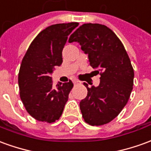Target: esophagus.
Here are the masks:
<instances>
[{
	"instance_id": "34e87169",
	"label": "esophagus",
	"mask_w": 151,
	"mask_h": 151,
	"mask_svg": "<svg viewBox=\"0 0 151 151\" xmlns=\"http://www.w3.org/2000/svg\"><path fill=\"white\" fill-rule=\"evenodd\" d=\"M73 82V84H74V85H78V84H79V83H80V82H79L78 80H77V79H74Z\"/></svg>"
}]
</instances>
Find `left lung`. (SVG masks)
I'll list each match as a JSON object with an SVG mask.
<instances>
[{
	"label": "left lung",
	"instance_id": "8db88e82",
	"mask_svg": "<svg viewBox=\"0 0 151 151\" xmlns=\"http://www.w3.org/2000/svg\"><path fill=\"white\" fill-rule=\"evenodd\" d=\"M68 42H78L91 66L101 73L98 86L84 83L87 96L79 104L84 121L91 126L109 123L127 105L132 91L134 70L127 51L115 33L100 24L81 25Z\"/></svg>",
	"mask_w": 151,
	"mask_h": 151
}]
</instances>
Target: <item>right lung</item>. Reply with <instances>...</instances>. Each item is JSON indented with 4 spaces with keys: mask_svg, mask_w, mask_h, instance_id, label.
<instances>
[{
    "mask_svg": "<svg viewBox=\"0 0 151 151\" xmlns=\"http://www.w3.org/2000/svg\"><path fill=\"white\" fill-rule=\"evenodd\" d=\"M78 23L53 24L43 29L28 47L19 72L20 99L36 120L54 123L60 118L73 83L52 86L50 73L63 62L62 50Z\"/></svg>",
    "mask_w": 151,
    "mask_h": 151,
    "instance_id": "obj_1",
    "label": "right lung"
}]
</instances>
